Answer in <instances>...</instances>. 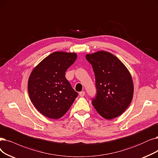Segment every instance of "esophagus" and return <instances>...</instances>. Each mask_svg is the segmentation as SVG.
<instances>
[{
  "mask_svg": "<svg viewBox=\"0 0 158 158\" xmlns=\"http://www.w3.org/2000/svg\"><path fill=\"white\" fill-rule=\"evenodd\" d=\"M85 91H81V92H80V93H79V94H80V97H84V96L85 95Z\"/></svg>",
  "mask_w": 158,
  "mask_h": 158,
  "instance_id": "1",
  "label": "esophagus"
}]
</instances>
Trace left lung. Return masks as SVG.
<instances>
[{
	"instance_id": "8db88e82",
	"label": "left lung",
	"mask_w": 158,
	"mask_h": 158,
	"mask_svg": "<svg viewBox=\"0 0 158 158\" xmlns=\"http://www.w3.org/2000/svg\"><path fill=\"white\" fill-rule=\"evenodd\" d=\"M95 76L97 95L92 104L106 119L121 115L131 103L134 84L127 68L116 56L106 51L87 54Z\"/></svg>"
}]
</instances>
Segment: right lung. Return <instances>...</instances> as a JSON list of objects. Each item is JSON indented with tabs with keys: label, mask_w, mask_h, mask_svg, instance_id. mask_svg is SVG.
Segmentation results:
<instances>
[{
	"label": "right lung",
	"mask_w": 158,
	"mask_h": 158,
	"mask_svg": "<svg viewBox=\"0 0 158 158\" xmlns=\"http://www.w3.org/2000/svg\"><path fill=\"white\" fill-rule=\"evenodd\" d=\"M76 53L54 52L31 71L28 82L30 98L35 108L49 118H61L78 97L65 78V72L77 60Z\"/></svg>",
	"instance_id": "obj_1"
}]
</instances>
